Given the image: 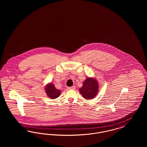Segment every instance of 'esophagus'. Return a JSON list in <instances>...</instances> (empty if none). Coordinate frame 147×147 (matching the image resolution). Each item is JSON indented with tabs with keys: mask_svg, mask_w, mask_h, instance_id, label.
<instances>
[{
	"mask_svg": "<svg viewBox=\"0 0 147 147\" xmlns=\"http://www.w3.org/2000/svg\"><path fill=\"white\" fill-rule=\"evenodd\" d=\"M67 89L68 90H74L76 89V87L74 86H71V87H68Z\"/></svg>",
	"mask_w": 147,
	"mask_h": 147,
	"instance_id": "obj_1",
	"label": "esophagus"
}]
</instances>
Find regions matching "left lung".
<instances>
[{
    "mask_svg": "<svg viewBox=\"0 0 147 147\" xmlns=\"http://www.w3.org/2000/svg\"><path fill=\"white\" fill-rule=\"evenodd\" d=\"M98 90V84L97 80L93 78H87L84 80L83 86L79 91L83 98L86 100L92 99L96 96Z\"/></svg>",
    "mask_w": 147,
    "mask_h": 147,
    "instance_id": "8db88e82",
    "label": "left lung"
}]
</instances>
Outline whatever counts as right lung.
<instances>
[{"instance_id":"1","label":"right lung","mask_w":147,"mask_h":147,"mask_svg":"<svg viewBox=\"0 0 147 147\" xmlns=\"http://www.w3.org/2000/svg\"><path fill=\"white\" fill-rule=\"evenodd\" d=\"M45 91L48 96L52 99H55L58 98L61 94V91L58 89H57L54 85L52 83L48 84L46 86Z\"/></svg>"}]
</instances>
